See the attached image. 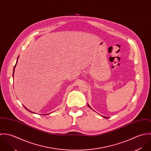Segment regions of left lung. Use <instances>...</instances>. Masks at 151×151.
I'll return each instance as SVG.
<instances>
[{
  "mask_svg": "<svg viewBox=\"0 0 151 151\" xmlns=\"http://www.w3.org/2000/svg\"><path fill=\"white\" fill-rule=\"evenodd\" d=\"M88 106H89V108H91V107H90V106H89V105H88ZM105 117V118H106V119H107V118H108V117Z\"/></svg>",
  "mask_w": 151,
  "mask_h": 151,
  "instance_id": "1",
  "label": "left lung"
}]
</instances>
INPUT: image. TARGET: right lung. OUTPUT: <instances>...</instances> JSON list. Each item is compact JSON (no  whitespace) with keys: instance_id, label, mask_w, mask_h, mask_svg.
I'll use <instances>...</instances> for the list:
<instances>
[{"instance_id":"1","label":"right lung","mask_w":151,"mask_h":151,"mask_svg":"<svg viewBox=\"0 0 151 151\" xmlns=\"http://www.w3.org/2000/svg\"><path fill=\"white\" fill-rule=\"evenodd\" d=\"M18 58H17V60H18ZM17 62H16V64L15 65H14V68H15V67H16V65H17ZM14 71H13V75H14ZM24 108H25V109H26L27 110H28V111H29V112H31V113H32V111H31V110H28V109L27 108H25V106H24ZM43 115H45V114H43Z\"/></svg>"}]
</instances>
